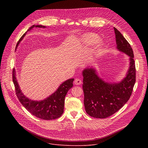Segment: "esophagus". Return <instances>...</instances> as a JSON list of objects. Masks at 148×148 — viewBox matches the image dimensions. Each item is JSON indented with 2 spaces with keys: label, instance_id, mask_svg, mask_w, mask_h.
I'll list each match as a JSON object with an SVG mask.
<instances>
[{
  "label": "esophagus",
  "instance_id": "esophagus-1",
  "mask_svg": "<svg viewBox=\"0 0 148 148\" xmlns=\"http://www.w3.org/2000/svg\"><path fill=\"white\" fill-rule=\"evenodd\" d=\"M74 84H75V85L78 86V85H80V84L82 83V81L79 78H75V79L74 80Z\"/></svg>",
  "mask_w": 148,
  "mask_h": 148
}]
</instances>
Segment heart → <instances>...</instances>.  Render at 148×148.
Masks as SVG:
<instances>
[{"mask_svg": "<svg viewBox=\"0 0 148 148\" xmlns=\"http://www.w3.org/2000/svg\"><path fill=\"white\" fill-rule=\"evenodd\" d=\"M82 39V42L84 44L87 46H90L97 43L99 40V37L97 34L94 33H88L86 34L85 36H84ZM102 48H103L102 43H99L95 46V47L93 50L94 56H98L102 50Z\"/></svg>", "mask_w": 148, "mask_h": 148, "instance_id": "b5f03b06", "label": "heart"}]
</instances>
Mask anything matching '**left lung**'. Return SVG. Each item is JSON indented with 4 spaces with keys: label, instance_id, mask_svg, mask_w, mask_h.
<instances>
[{
    "label": "left lung",
    "instance_id": "left-lung-1",
    "mask_svg": "<svg viewBox=\"0 0 148 148\" xmlns=\"http://www.w3.org/2000/svg\"><path fill=\"white\" fill-rule=\"evenodd\" d=\"M116 49L130 57V67L120 82L109 83L101 78L92 67L82 71L84 103L86 112L96 118L110 116L129 100L136 81L135 64L132 49L122 34L114 27Z\"/></svg>",
    "mask_w": 148,
    "mask_h": 148
}]
</instances>
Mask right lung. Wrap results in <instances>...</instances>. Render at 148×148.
<instances>
[{
  "instance_id": "1",
  "label": "right lung",
  "mask_w": 148,
  "mask_h": 148,
  "mask_svg": "<svg viewBox=\"0 0 148 148\" xmlns=\"http://www.w3.org/2000/svg\"><path fill=\"white\" fill-rule=\"evenodd\" d=\"M34 27L39 28L46 27L42 25H33L20 38L16 48L27 32ZM12 75L17 97L23 106L30 113L37 118L45 120L55 119L61 116L64 112L65 97L68 91L73 86L74 78L69 79L63 82L54 93L46 99L41 101H34L26 97L21 91L16 79L14 69H13Z\"/></svg>"
}]
</instances>
